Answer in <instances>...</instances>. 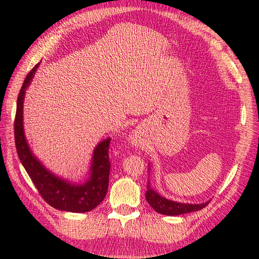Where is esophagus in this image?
Here are the masks:
<instances>
[{
	"instance_id": "obj_1",
	"label": "esophagus",
	"mask_w": 259,
	"mask_h": 259,
	"mask_svg": "<svg viewBox=\"0 0 259 259\" xmlns=\"http://www.w3.org/2000/svg\"><path fill=\"white\" fill-rule=\"evenodd\" d=\"M138 136H137V134H135L134 136H133V144L135 145V146H138V144H139V140H138Z\"/></svg>"
}]
</instances>
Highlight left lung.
Segmentation results:
<instances>
[{
  "instance_id": "left-lung-1",
  "label": "left lung",
  "mask_w": 259,
  "mask_h": 259,
  "mask_svg": "<svg viewBox=\"0 0 259 259\" xmlns=\"http://www.w3.org/2000/svg\"><path fill=\"white\" fill-rule=\"evenodd\" d=\"M146 200L159 214L163 215H181L186 213H191V211L200 210L207 205L209 201H206L203 204H182L178 201H172L166 199L165 197H162L150 187L149 182L147 185V191H146Z\"/></svg>"
}]
</instances>
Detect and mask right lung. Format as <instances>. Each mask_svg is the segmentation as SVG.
I'll return each instance as SVG.
<instances>
[{"mask_svg":"<svg viewBox=\"0 0 259 259\" xmlns=\"http://www.w3.org/2000/svg\"><path fill=\"white\" fill-rule=\"evenodd\" d=\"M38 65L39 63L36 64L27 74L18 95L15 119V142L18 156L46 203L59 210L84 213L97 207L106 196L111 167L109 158L111 138L103 140L96 146L93 153L91 175L88 180L81 185L54 176L37 159L25 137L22 110L26 89L30 84Z\"/></svg>","mask_w":259,"mask_h":259,"instance_id":"add662e5","label":"right lung"}]
</instances>
